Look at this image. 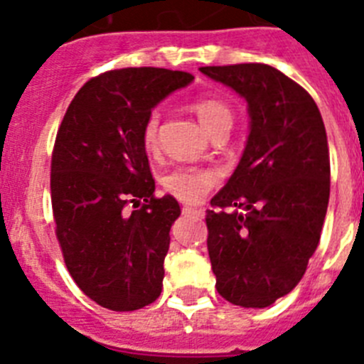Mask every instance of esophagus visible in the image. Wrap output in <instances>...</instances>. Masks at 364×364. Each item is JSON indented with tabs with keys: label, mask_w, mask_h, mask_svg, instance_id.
<instances>
[{
	"label": "esophagus",
	"mask_w": 364,
	"mask_h": 364,
	"mask_svg": "<svg viewBox=\"0 0 364 364\" xmlns=\"http://www.w3.org/2000/svg\"><path fill=\"white\" fill-rule=\"evenodd\" d=\"M183 213L185 214H203L205 213V208H201V207H191V205H185V207H183Z\"/></svg>",
	"instance_id": "esophagus-1"
}]
</instances>
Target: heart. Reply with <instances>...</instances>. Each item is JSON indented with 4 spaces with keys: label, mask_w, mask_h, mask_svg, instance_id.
<instances>
[{
    "label": "heart",
    "mask_w": 364,
    "mask_h": 364,
    "mask_svg": "<svg viewBox=\"0 0 364 364\" xmlns=\"http://www.w3.org/2000/svg\"><path fill=\"white\" fill-rule=\"evenodd\" d=\"M192 112L196 113L207 132L214 129L221 122L232 121V113L229 107L214 99L196 100L192 102ZM157 132H159V113H151L143 126V144L148 151L156 150ZM216 183L218 173L203 166H176L164 173L161 179L164 191L188 203L200 201Z\"/></svg>",
    "instance_id": "heart-1"
}]
</instances>
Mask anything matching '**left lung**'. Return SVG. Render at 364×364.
<instances>
[{
    "label": "left lung",
    "instance_id": "8db88e82",
    "mask_svg": "<svg viewBox=\"0 0 364 364\" xmlns=\"http://www.w3.org/2000/svg\"><path fill=\"white\" fill-rule=\"evenodd\" d=\"M200 71L247 100L251 119L242 159L205 218L218 293L242 308H267L300 282L321 240L326 129L308 91L271 65Z\"/></svg>",
    "mask_w": 364,
    "mask_h": 364
}]
</instances>
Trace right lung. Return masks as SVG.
Listing matches in <instances>:
<instances>
[{
    "label": "right lung",
    "mask_w": 364,
    "mask_h": 364,
    "mask_svg": "<svg viewBox=\"0 0 364 364\" xmlns=\"http://www.w3.org/2000/svg\"><path fill=\"white\" fill-rule=\"evenodd\" d=\"M192 80L163 68L102 73L75 95L58 128L50 161L56 238L73 280L102 308L134 311L161 295L181 208L172 196H154L143 126L151 107Z\"/></svg>",
    "instance_id": "1"
}]
</instances>
